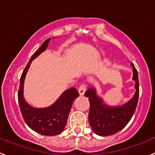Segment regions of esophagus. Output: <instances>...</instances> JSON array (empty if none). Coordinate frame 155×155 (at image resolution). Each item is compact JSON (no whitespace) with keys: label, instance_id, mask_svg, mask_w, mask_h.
<instances>
[{"label":"esophagus","instance_id":"esophagus-1","mask_svg":"<svg viewBox=\"0 0 155 155\" xmlns=\"http://www.w3.org/2000/svg\"><path fill=\"white\" fill-rule=\"evenodd\" d=\"M86 90V85L85 84H82L79 88V94L80 96H82L85 94V91Z\"/></svg>","mask_w":155,"mask_h":155}]
</instances>
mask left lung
<instances>
[{"label":"left lung","instance_id":"1","mask_svg":"<svg viewBox=\"0 0 155 155\" xmlns=\"http://www.w3.org/2000/svg\"><path fill=\"white\" fill-rule=\"evenodd\" d=\"M133 80L135 81L136 92L128 101L116 106L106 104L100 96L97 95L94 87H90L85 93L88 97L90 110L88 121L93 132L100 136H107L118 133L127 126L134 114L139 96L138 72L133 64Z\"/></svg>","mask_w":155,"mask_h":155}]
</instances>
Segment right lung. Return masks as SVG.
I'll use <instances>...</instances> for the list:
<instances>
[{
	"mask_svg": "<svg viewBox=\"0 0 155 155\" xmlns=\"http://www.w3.org/2000/svg\"><path fill=\"white\" fill-rule=\"evenodd\" d=\"M50 41L51 38L45 40L28 61L21 76L18 92L19 107L25 124L33 131L47 136H56L64 131L73 101L79 97L77 90L75 88H70L64 91L54 103L46 107H34L25 101L23 92L27 72L31 61L47 49Z\"/></svg>",
	"mask_w": 155,
	"mask_h": 155,
	"instance_id": "1",
	"label": "right lung"
}]
</instances>
